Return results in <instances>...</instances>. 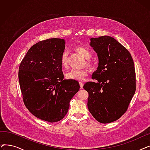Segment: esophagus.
Returning <instances> with one entry per match:
<instances>
[{
  "label": "esophagus",
  "mask_w": 150,
  "mask_h": 150,
  "mask_svg": "<svg viewBox=\"0 0 150 150\" xmlns=\"http://www.w3.org/2000/svg\"><path fill=\"white\" fill-rule=\"evenodd\" d=\"M79 84H80V88H83V85H84V83H83V82H81V81H80V82H79Z\"/></svg>",
  "instance_id": "obj_1"
}]
</instances>
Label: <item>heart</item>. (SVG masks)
Wrapping results in <instances>:
<instances>
[{
	"instance_id": "obj_1",
	"label": "heart",
	"mask_w": 150,
	"mask_h": 150,
	"mask_svg": "<svg viewBox=\"0 0 150 150\" xmlns=\"http://www.w3.org/2000/svg\"><path fill=\"white\" fill-rule=\"evenodd\" d=\"M74 50L80 54L81 56L85 59L86 65L89 68H92L93 63L90 59L92 57V53L90 50L84 47L77 46L74 48ZM61 64L62 67H67V54L66 52H62L60 58ZM88 71L87 69L81 70H71L66 74V78L68 80L75 81H83L86 76L88 75Z\"/></svg>"
}]
</instances>
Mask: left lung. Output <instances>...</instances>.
I'll return each instance as SVG.
<instances>
[{"label": "left lung", "instance_id": "obj_1", "mask_svg": "<svg viewBox=\"0 0 150 150\" xmlns=\"http://www.w3.org/2000/svg\"><path fill=\"white\" fill-rule=\"evenodd\" d=\"M98 66L83 88L89 93L88 107L101 123L113 122L127 111L136 91V72L129 51L109 36L91 38Z\"/></svg>", "mask_w": 150, "mask_h": 150}]
</instances>
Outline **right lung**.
Segmentation results:
<instances>
[{
  "mask_svg": "<svg viewBox=\"0 0 150 150\" xmlns=\"http://www.w3.org/2000/svg\"><path fill=\"white\" fill-rule=\"evenodd\" d=\"M64 49L63 39L39 41L28 50L19 66L23 103L35 117L50 123L64 117L71 99L80 89L77 81L63 80L60 58Z\"/></svg>",
  "mask_w": 150,
  "mask_h": 150,
  "instance_id": "add662e5",
  "label": "right lung"
}]
</instances>
